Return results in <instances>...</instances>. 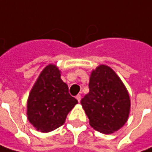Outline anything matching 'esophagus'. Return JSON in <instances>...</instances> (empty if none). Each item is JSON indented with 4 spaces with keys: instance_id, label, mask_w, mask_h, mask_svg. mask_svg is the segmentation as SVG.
Masks as SVG:
<instances>
[{
    "instance_id": "1",
    "label": "esophagus",
    "mask_w": 152,
    "mask_h": 152,
    "mask_svg": "<svg viewBox=\"0 0 152 152\" xmlns=\"http://www.w3.org/2000/svg\"><path fill=\"white\" fill-rule=\"evenodd\" d=\"M76 99H77V100H78L79 102H80V99H81V95H80V94H78V95L76 96Z\"/></svg>"
}]
</instances>
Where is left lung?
Here are the masks:
<instances>
[{
  "label": "left lung",
  "instance_id": "obj_1",
  "mask_svg": "<svg viewBox=\"0 0 152 152\" xmlns=\"http://www.w3.org/2000/svg\"><path fill=\"white\" fill-rule=\"evenodd\" d=\"M93 129L113 133L128 119L130 98L123 82L112 68L101 65L92 71L89 92L80 101Z\"/></svg>",
  "mask_w": 152,
  "mask_h": 152
}]
</instances>
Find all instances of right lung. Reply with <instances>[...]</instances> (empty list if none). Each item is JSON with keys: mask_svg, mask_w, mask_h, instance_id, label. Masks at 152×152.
Here are the masks:
<instances>
[{"mask_svg": "<svg viewBox=\"0 0 152 152\" xmlns=\"http://www.w3.org/2000/svg\"><path fill=\"white\" fill-rule=\"evenodd\" d=\"M78 103L60 79L59 69L49 65L39 74L28 97L27 118L38 131L49 132L65 123L68 113Z\"/></svg>", "mask_w": 152, "mask_h": 152, "instance_id": "1", "label": "right lung"}]
</instances>
